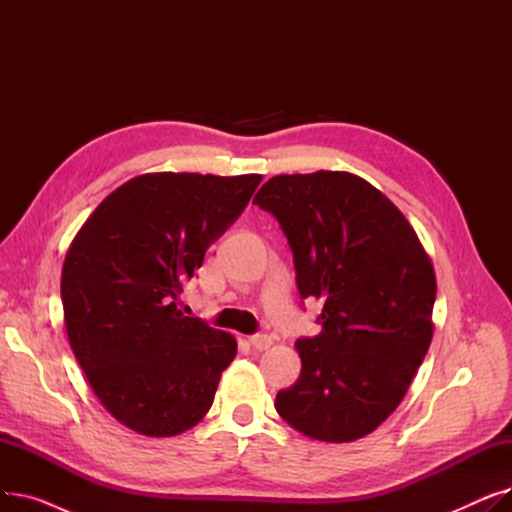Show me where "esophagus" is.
Segmentation results:
<instances>
[{
    "label": "esophagus",
    "mask_w": 512,
    "mask_h": 512,
    "mask_svg": "<svg viewBox=\"0 0 512 512\" xmlns=\"http://www.w3.org/2000/svg\"><path fill=\"white\" fill-rule=\"evenodd\" d=\"M249 344L255 348V351H267V348L272 346V338L270 336H263V334H257V336L249 338Z\"/></svg>",
    "instance_id": "1"
}]
</instances>
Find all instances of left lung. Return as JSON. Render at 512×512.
<instances>
[{
  "label": "left lung",
  "instance_id": "8db88e82",
  "mask_svg": "<svg viewBox=\"0 0 512 512\" xmlns=\"http://www.w3.org/2000/svg\"><path fill=\"white\" fill-rule=\"evenodd\" d=\"M253 203L280 222L301 297L324 303L321 332L294 344L301 375L276 411L313 440H359L400 405L432 342V259L400 209L355 174L274 176Z\"/></svg>",
  "mask_w": 512,
  "mask_h": 512
}]
</instances>
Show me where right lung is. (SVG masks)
<instances>
[{"label": "right lung", "mask_w": 512, "mask_h": 512, "mask_svg": "<svg viewBox=\"0 0 512 512\" xmlns=\"http://www.w3.org/2000/svg\"><path fill=\"white\" fill-rule=\"evenodd\" d=\"M259 182L143 174L105 197L74 236L62 267L68 340L105 411L132 432L178 436L211 409L236 340L184 317L178 299Z\"/></svg>", "instance_id": "1"}]
</instances>
